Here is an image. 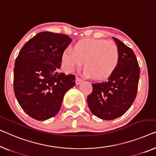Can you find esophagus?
<instances>
[{
	"instance_id": "obj_1",
	"label": "esophagus",
	"mask_w": 156,
	"mask_h": 156,
	"mask_svg": "<svg viewBox=\"0 0 156 156\" xmlns=\"http://www.w3.org/2000/svg\"><path fill=\"white\" fill-rule=\"evenodd\" d=\"M82 82H83L82 79H81L80 78H79L78 76H76V85L80 84V83H82Z\"/></svg>"
}]
</instances>
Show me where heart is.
<instances>
[{"mask_svg":"<svg viewBox=\"0 0 156 156\" xmlns=\"http://www.w3.org/2000/svg\"><path fill=\"white\" fill-rule=\"evenodd\" d=\"M63 66L67 72L80 68L84 62L85 75L104 80L112 75L120 61V51L112 41L89 38L78 41L73 50L67 48L62 55Z\"/></svg>","mask_w":156,"mask_h":156,"instance_id":"heart-1","label":"heart"}]
</instances>
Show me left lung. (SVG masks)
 <instances>
[{
    "instance_id": "8db88e82",
    "label": "left lung",
    "mask_w": 156,
    "mask_h": 156,
    "mask_svg": "<svg viewBox=\"0 0 156 156\" xmlns=\"http://www.w3.org/2000/svg\"><path fill=\"white\" fill-rule=\"evenodd\" d=\"M120 51L117 69L105 81L92 83L87 101L90 110L101 119L111 120L122 115L137 94L140 69L135 54L122 41L113 37Z\"/></svg>"
}]
</instances>
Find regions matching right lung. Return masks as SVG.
Here are the masks:
<instances>
[{"label":"right lung","instance_id":"obj_1","mask_svg":"<svg viewBox=\"0 0 156 156\" xmlns=\"http://www.w3.org/2000/svg\"><path fill=\"white\" fill-rule=\"evenodd\" d=\"M71 38L67 35L41 32L27 41L15 60L14 92L27 114L37 120L54 117L75 75L59 73L62 55Z\"/></svg>","mask_w":156,"mask_h":156}]
</instances>
